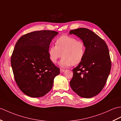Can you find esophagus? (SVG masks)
Segmentation results:
<instances>
[{
    "label": "esophagus",
    "mask_w": 121,
    "mask_h": 121,
    "mask_svg": "<svg viewBox=\"0 0 121 121\" xmlns=\"http://www.w3.org/2000/svg\"><path fill=\"white\" fill-rule=\"evenodd\" d=\"M60 73H63L64 71H65V70H64V69H60Z\"/></svg>",
    "instance_id": "1"
}]
</instances>
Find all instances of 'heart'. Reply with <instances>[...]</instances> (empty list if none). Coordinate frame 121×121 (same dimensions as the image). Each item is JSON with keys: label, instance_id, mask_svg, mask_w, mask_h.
Instances as JSON below:
<instances>
[{"label": "heart", "instance_id": "heart-1", "mask_svg": "<svg viewBox=\"0 0 121 121\" xmlns=\"http://www.w3.org/2000/svg\"><path fill=\"white\" fill-rule=\"evenodd\" d=\"M56 46H50L48 49L49 59L56 63L59 58H63L59 62L61 67H65L79 64L85 57L86 47L82 42L67 35H63L56 41Z\"/></svg>", "mask_w": 121, "mask_h": 121}]
</instances>
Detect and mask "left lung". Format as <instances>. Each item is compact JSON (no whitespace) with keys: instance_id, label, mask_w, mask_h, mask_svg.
Returning a JSON list of instances; mask_svg holds the SVG:
<instances>
[{"instance_id":"1","label":"left lung","mask_w":121,"mask_h":121,"mask_svg":"<svg viewBox=\"0 0 121 121\" xmlns=\"http://www.w3.org/2000/svg\"><path fill=\"white\" fill-rule=\"evenodd\" d=\"M72 34L82 41L86 52L82 61L73 69L70 86L79 96L91 98L102 90L110 74L111 62L108 48L103 39L87 28L71 30L69 35Z\"/></svg>"}]
</instances>
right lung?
<instances>
[{
    "mask_svg": "<svg viewBox=\"0 0 121 121\" xmlns=\"http://www.w3.org/2000/svg\"><path fill=\"white\" fill-rule=\"evenodd\" d=\"M58 35L52 30L36 31L22 35L16 42L11 66L17 85L28 96H44L60 74V69L50 61L48 55L49 45Z\"/></svg>",
    "mask_w": 121,
    "mask_h": 121,
    "instance_id": "add662e5",
    "label": "right lung"
}]
</instances>
